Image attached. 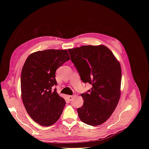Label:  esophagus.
<instances>
[{"label":"esophagus","instance_id":"34e87169","mask_svg":"<svg viewBox=\"0 0 149 149\" xmlns=\"http://www.w3.org/2000/svg\"><path fill=\"white\" fill-rule=\"evenodd\" d=\"M74 97V95H70V96H68V100H70V101H71V100H73V98Z\"/></svg>","mask_w":149,"mask_h":149}]
</instances>
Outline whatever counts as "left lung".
Masks as SVG:
<instances>
[{"label": "left lung", "instance_id": "left-lung-1", "mask_svg": "<svg viewBox=\"0 0 149 149\" xmlns=\"http://www.w3.org/2000/svg\"><path fill=\"white\" fill-rule=\"evenodd\" d=\"M84 83L92 84L89 93L81 94L84 103L78 108L80 120L92 126L100 125L113 113L120 96L121 67L107 47L84 45L68 49Z\"/></svg>", "mask_w": 149, "mask_h": 149}]
</instances>
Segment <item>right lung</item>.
Masks as SVG:
<instances>
[{"label": "right lung", "instance_id": "1", "mask_svg": "<svg viewBox=\"0 0 149 149\" xmlns=\"http://www.w3.org/2000/svg\"><path fill=\"white\" fill-rule=\"evenodd\" d=\"M70 59L66 49H45L31 53L22 68V101L31 118L44 127L55 124L65 106V100L52 86L57 84L56 70Z\"/></svg>", "mask_w": 149, "mask_h": 149}]
</instances>
